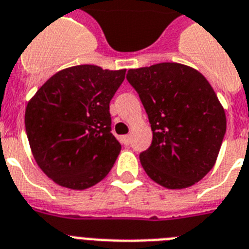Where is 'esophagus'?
Instances as JSON below:
<instances>
[{
	"mask_svg": "<svg viewBox=\"0 0 249 249\" xmlns=\"http://www.w3.org/2000/svg\"><path fill=\"white\" fill-rule=\"evenodd\" d=\"M121 142L124 143L125 145H129V143H130V135H123L121 137Z\"/></svg>",
	"mask_w": 249,
	"mask_h": 249,
	"instance_id": "esophagus-1",
	"label": "esophagus"
}]
</instances>
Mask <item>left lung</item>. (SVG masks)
<instances>
[{
	"label": "left lung",
	"mask_w": 249,
	"mask_h": 249,
	"mask_svg": "<svg viewBox=\"0 0 249 249\" xmlns=\"http://www.w3.org/2000/svg\"><path fill=\"white\" fill-rule=\"evenodd\" d=\"M152 129V144L139 155L145 174L167 189L198 183L215 165L226 131V116L201 72L177 62L130 69Z\"/></svg>",
	"instance_id": "1"
}]
</instances>
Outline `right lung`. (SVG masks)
Masks as SVG:
<instances>
[{
    "mask_svg": "<svg viewBox=\"0 0 249 249\" xmlns=\"http://www.w3.org/2000/svg\"><path fill=\"white\" fill-rule=\"evenodd\" d=\"M126 69L96 65L62 69L25 108V130L40 170L61 187L83 191L114 166L121 145L111 133L110 101Z\"/></svg>",
    "mask_w": 249,
    "mask_h": 249,
    "instance_id": "1",
    "label": "right lung"
}]
</instances>
